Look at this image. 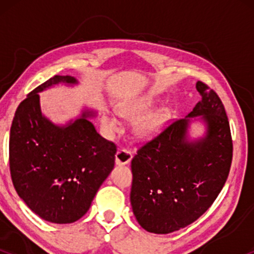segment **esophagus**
<instances>
[{
    "label": "esophagus",
    "instance_id": "obj_1",
    "mask_svg": "<svg viewBox=\"0 0 254 254\" xmlns=\"http://www.w3.org/2000/svg\"><path fill=\"white\" fill-rule=\"evenodd\" d=\"M131 159H132V154L127 149L118 150L117 154H116V164L118 166L127 165L131 161Z\"/></svg>",
    "mask_w": 254,
    "mask_h": 254
}]
</instances>
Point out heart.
I'll return each instance as SVG.
<instances>
[{"label":"heart","mask_w":254,"mask_h":254,"mask_svg":"<svg viewBox=\"0 0 254 254\" xmlns=\"http://www.w3.org/2000/svg\"><path fill=\"white\" fill-rule=\"evenodd\" d=\"M157 104H159V100L156 98L147 97L122 105L119 109L125 118L129 121H137L133 131L139 138L148 139L155 136L167 118V112L165 110H159L150 113L157 106ZM101 123L105 131L111 136L116 135L122 130L121 121L112 111H104Z\"/></svg>","instance_id":"1"}]
</instances>
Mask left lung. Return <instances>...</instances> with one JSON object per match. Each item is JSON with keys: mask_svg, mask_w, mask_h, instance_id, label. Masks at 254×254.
I'll return each instance as SVG.
<instances>
[{"mask_svg": "<svg viewBox=\"0 0 254 254\" xmlns=\"http://www.w3.org/2000/svg\"><path fill=\"white\" fill-rule=\"evenodd\" d=\"M200 101L137 150L131 161L130 202L147 232L168 234L200 217L222 190L230 170L233 143L226 110L214 90L198 81ZM206 125L191 140V123Z\"/></svg>", "mask_w": 254, "mask_h": 254, "instance_id": "left-lung-1", "label": "left lung"}]
</instances>
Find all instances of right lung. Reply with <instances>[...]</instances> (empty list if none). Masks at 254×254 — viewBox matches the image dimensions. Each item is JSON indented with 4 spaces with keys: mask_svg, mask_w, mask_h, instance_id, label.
I'll return each mask as SVG.
<instances>
[{
    "mask_svg": "<svg viewBox=\"0 0 254 254\" xmlns=\"http://www.w3.org/2000/svg\"><path fill=\"white\" fill-rule=\"evenodd\" d=\"M75 86L72 76L51 77L19 105L9 137V167L19 197L34 214L52 223H72L88 211L115 167V143L101 137L86 109L57 125L42 113L38 93L57 84Z\"/></svg>",
    "mask_w": 254,
    "mask_h": 254,
    "instance_id": "right-lung-1",
    "label": "right lung"
}]
</instances>
